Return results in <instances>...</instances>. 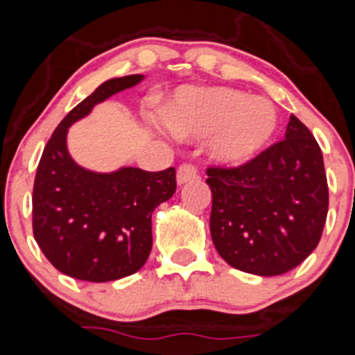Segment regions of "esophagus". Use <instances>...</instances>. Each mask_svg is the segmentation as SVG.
Segmentation results:
<instances>
[{
  "mask_svg": "<svg viewBox=\"0 0 355 355\" xmlns=\"http://www.w3.org/2000/svg\"><path fill=\"white\" fill-rule=\"evenodd\" d=\"M197 177H199V170H197V166L192 165V163H184V165L178 166L177 182L180 185L189 184V182H193Z\"/></svg>",
  "mask_w": 355,
  "mask_h": 355,
  "instance_id": "esophagus-1",
  "label": "esophagus"
}]
</instances>
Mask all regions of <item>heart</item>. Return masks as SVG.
<instances>
[{"label":"heart","instance_id":"obj_1","mask_svg":"<svg viewBox=\"0 0 355 355\" xmlns=\"http://www.w3.org/2000/svg\"><path fill=\"white\" fill-rule=\"evenodd\" d=\"M165 125L187 139H207L212 158L241 165L255 158L277 129L270 100L248 96L226 87H189L175 95L165 112Z\"/></svg>","mask_w":355,"mask_h":355}]
</instances>
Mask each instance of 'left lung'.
Here are the masks:
<instances>
[{
    "mask_svg": "<svg viewBox=\"0 0 355 355\" xmlns=\"http://www.w3.org/2000/svg\"><path fill=\"white\" fill-rule=\"evenodd\" d=\"M211 236L238 270L281 275L316 248L328 212V184L318 143L296 115L286 139L240 166H209Z\"/></svg>",
    "mask_w": 355,
    "mask_h": 355,
    "instance_id": "obj_1",
    "label": "left lung"
}]
</instances>
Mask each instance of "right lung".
<instances>
[{
  "instance_id": "obj_1",
  "label": "right lung",
  "mask_w": 355,
  "mask_h": 355,
  "mask_svg": "<svg viewBox=\"0 0 355 355\" xmlns=\"http://www.w3.org/2000/svg\"><path fill=\"white\" fill-rule=\"evenodd\" d=\"M141 80V74H130L100 85L62 119L37 166L33 238L52 266L80 281H117L139 270L153 246V211L177 190L173 166L162 171L128 166L95 173L76 165L66 148L73 122Z\"/></svg>"
}]
</instances>
